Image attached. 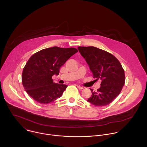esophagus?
<instances>
[{
  "label": "esophagus",
  "instance_id": "esophagus-1",
  "mask_svg": "<svg viewBox=\"0 0 147 147\" xmlns=\"http://www.w3.org/2000/svg\"><path fill=\"white\" fill-rule=\"evenodd\" d=\"M77 88H79L80 90H82V89H84V87H82V86H77Z\"/></svg>",
  "mask_w": 147,
  "mask_h": 147
}]
</instances>
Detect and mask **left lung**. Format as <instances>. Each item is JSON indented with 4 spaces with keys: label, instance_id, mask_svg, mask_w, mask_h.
I'll list each match as a JSON object with an SVG mask.
<instances>
[{
    "label": "left lung",
    "instance_id": "obj_1",
    "mask_svg": "<svg viewBox=\"0 0 147 147\" xmlns=\"http://www.w3.org/2000/svg\"><path fill=\"white\" fill-rule=\"evenodd\" d=\"M86 59L95 81L100 79V87L93 91L87 100L96 107L111 103L120 93L125 82L124 71L120 61L111 53L94 47H78Z\"/></svg>",
    "mask_w": 147,
    "mask_h": 147
}]
</instances>
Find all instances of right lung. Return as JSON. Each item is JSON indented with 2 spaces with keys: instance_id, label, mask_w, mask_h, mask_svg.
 I'll use <instances>...</instances> for the list:
<instances>
[{
  "instance_id": "1",
  "label": "right lung",
  "mask_w": 147,
  "mask_h": 147,
  "mask_svg": "<svg viewBox=\"0 0 147 147\" xmlns=\"http://www.w3.org/2000/svg\"><path fill=\"white\" fill-rule=\"evenodd\" d=\"M78 52L74 48L54 47L41 50L29 59L22 73L23 86L36 102L49 103L61 96L67 86L55 83L52 78L60 68Z\"/></svg>"
}]
</instances>
